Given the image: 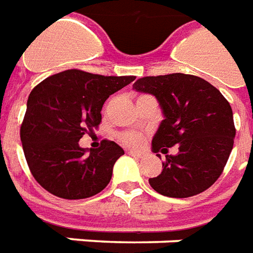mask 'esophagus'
I'll use <instances>...</instances> for the list:
<instances>
[{
  "label": "esophagus",
  "instance_id": "34e87169",
  "mask_svg": "<svg viewBox=\"0 0 253 253\" xmlns=\"http://www.w3.org/2000/svg\"><path fill=\"white\" fill-rule=\"evenodd\" d=\"M127 153L130 154V156H135L138 159H142L143 156H145V152H139V150H127Z\"/></svg>",
  "mask_w": 253,
  "mask_h": 253
}]
</instances>
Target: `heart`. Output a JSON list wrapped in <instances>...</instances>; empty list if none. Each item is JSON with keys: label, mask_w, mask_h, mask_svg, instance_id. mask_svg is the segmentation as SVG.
Listing matches in <instances>:
<instances>
[{"label": "heart", "mask_w": 253, "mask_h": 253, "mask_svg": "<svg viewBox=\"0 0 253 253\" xmlns=\"http://www.w3.org/2000/svg\"><path fill=\"white\" fill-rule=\"evenodd\" d=\"M118 141L128 148H137L143 141V135L137 131H123L118 134Z\"/></svg>", "instance_id": "heart-1"}]
</instances>
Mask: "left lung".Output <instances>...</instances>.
<instances>
[{
	"instance_id": "1",
	"label": "left lung",
	"mask_w": 253,
	"mask_h": 253,
	"mask_svg": "<svg viewBox=\"0 0 253 253\" xmlns=\"http://www.w3.org/2000/svg\"><path fill=\"white\" fill-rule=\"evenodd\" d=\"M132 88L156 96L164 112L152 142L154 153L179 148L177 155L165 156L163 172L149 179L152 188L169 198H188L211 187L233 149L236 128L228 100L206 80L183 73L142 77Z\"/></svg>"
}]
</instances>
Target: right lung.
Instances as JSON below:
<instances>
[{"label":"right lung","instance_id":"1","mask_svg":"<svg viewBox=\"0 0 253 253\" xmlns=\"http://www.w3.org/2000/svg\"><path fill=\"white\" fill-rule=\"evenodd\" d=\"M134 80L70 69L32 89L20 138L31 173L44 190L63 199H84L107 187L123 149L103 139L99 149L88 150L78 141L99 127L110 94Z\"/></svg>","mask_w":253,"mask_h":253}]
</instances>
